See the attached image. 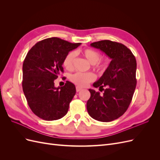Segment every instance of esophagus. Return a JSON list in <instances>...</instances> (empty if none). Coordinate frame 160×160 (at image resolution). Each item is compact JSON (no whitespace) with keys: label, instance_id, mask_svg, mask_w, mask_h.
I'll use <instances>...</instances> for the list:
<instances>
[{"label":"esophagus","instance_id":"esophagus-1","mask_svg":"<svg viewBox=\"0 0 160 160\" xmlns=\"http://www.w3.org/2000/svg\"><path fill=\"white\" fill-rule=\"evenodd\" d=\"M81 90H82V88H79V87H77V88H76V91H77V92H79V91H81Z\"/></svg>","mask_w":160,"mask_h":160}]
</instances>
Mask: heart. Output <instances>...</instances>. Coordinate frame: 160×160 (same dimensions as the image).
<instances>
[{
	"label": "heart",
	"instance_id": "obj_1",
	"mask_svg": "<svg viewBox=\"0 0 160 160\" xmlns=\"http://www.w3.org/2000/svg\"><path fill=\"white\" fill-rule=\"evenodd\" d=\"M83 55L90 63L93 65V67L99 71L105 70L108 65V61L106 59H99L100 53L99 51L92 49H86L81 51ZM75 58V54L74 52H69L62 61L65 68L71 71L73 69V63ZM95 76L93 72H76L70 77V80L79 88H85L88 86L89 83L94 81Z\"/></svg>",
	"mask_w": 160,
	"mask_h": 160
}]
</instances>
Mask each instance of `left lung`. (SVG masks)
<instances>
[{"label":"left lung","instance_id":"1","mask_svg":"<svg viewBox=\"0 0 160 160\" xmlns=\"http://www.w3.org/2000/svg\"><path fill=\"white\" fill-rule=\"evenodd\" d=\"M90 46L103 51L111 61L103 75L93 85L102 89L103 94L89 89L91 97L87 102V109L95 120L111 122L124 114L132 100L137 83L136 59L122 43L103 40Z\"/></svg>","mask_w":160,"mask_h":160}]
</instances>
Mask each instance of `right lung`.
<instances>
[{"label": "right lung", "mask_w": 160, "mask_h": 160, "mask_svg": "<svg viewBox=\"0 0 160 160\" xmlns=\"http://www.w3.org/2000/svg\"><path fill=\"white\" fill-rule=\"evenodd\" d=\"M80 45L51 37L37 42L28 52L22 65V90L28 106L38 118L52 121L67 113L75 86L67 81L63 87L55 88L54 81L63 72L65 56Z\"/></svg>", "instance_id": "right-lung-1"}]
</instances>
